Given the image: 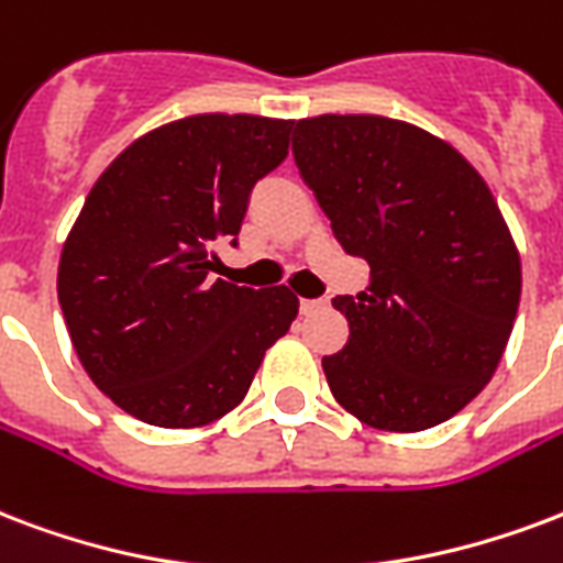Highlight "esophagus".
I'll use <instances>...</instances> for the list:
<instances>
[{"label": "esophagus", "mask_w": 563, "mask_h": 563, "mask_svg": "<svg viewBox=\"0 0 563 563\" xmlns=\"http://www.w3.org/2000/svg\"><path fill=\"white\" fill-rule=\"evenodd\" d=\"M323 306H327V299H299V311H302V314L320 311Z\"/></svg>", "instance_id": "obj_1"}]
</instances>
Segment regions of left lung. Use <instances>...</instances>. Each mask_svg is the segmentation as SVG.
<instances>
[{
	"label": "left lung",
	"instance_id": "obj_1",
	"mask_svg": "<svg viewBox=\"0 0 563 563\" xmlns=\"http://www.w3.org/2000/svg\"><path fill=\"white\" fill-rule=\"evenodd\" d=\"M294 159L371 285L335 297L346 344L323 356L362 424L418 433L457 416L496 374L522 269L484 177L421 126L383 115L297 121Z\"/></svg>",
	"mask_w": 563,
	"mask_h": 563
}]
</instances>
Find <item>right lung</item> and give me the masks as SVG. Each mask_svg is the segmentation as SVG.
<instances>
[{"instance_id": "add662e5", "label": "right lung", "mask_w": 563, "mask_h": 563, "mask_svg": "<svg viewBox=\"0 0 563 563\" xmlns=\"http://www.w3.org/2000/svg\"><path fill=\"white\" fill-rule=\"evenodd\" d=\"M294 121L189 115L136 139L97 177L58 261V306L86 374L126 416L205 427L246 397L299 299L213 278L252 186Z\"/></svg>"}]
</instances>
